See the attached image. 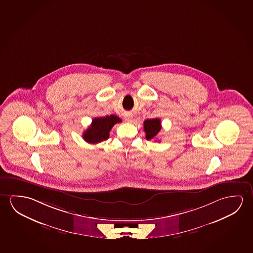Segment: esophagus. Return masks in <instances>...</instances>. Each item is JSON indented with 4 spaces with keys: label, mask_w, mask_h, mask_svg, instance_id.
<instances>
[{
    "label": "esophagus",
    "mask_w": 253,
    "mask_h": 253,
    "mask_svg": "<svg viewBox=\"0 0 253 253\" xmlns=\"http://www.w3.org/2000/svg\"><path fill=\"white\" fill-rule=\"evenodd\" d=\"M125 121H126V122H128V123H132V116H131V115H127V116H126V117H125Z\"/></svg>",
    "instance_id": "obj_1"
}]
</instances>
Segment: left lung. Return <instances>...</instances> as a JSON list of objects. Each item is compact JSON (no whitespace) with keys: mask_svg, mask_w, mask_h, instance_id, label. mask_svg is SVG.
Instances as JSON below:
<instances>
[{"mask_svg":"<svg viewBox=\"0 0 253 253\" xmlns=\"http://www.w3.org/2000/svg\"><path fill=\"white\" fill-rule=\"evenodd\" d=\"M161 129V122L159 118L147 119L144 122V130L147 140L154 139Z\"/></svg>","mask_w":253,"mask_h":253,"instance_id":"8db88e82","label":"left lung"}]
</instances>
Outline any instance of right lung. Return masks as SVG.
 <instances>
[{"label": "right lung", "mask_w": 253, "mask_h": 253, "mask_svg": "<svg viewBox=\"0 0 253 253\" xmlns=\"http://www.w3.org/2000/svg\"><path fill=\"white\" fill-rule=\"evenodd\" d=\"M122 122L119 117L110 115L104 117L93 118L88 128L83 133V139L89 144H98L109 138V131L113 126Z\"/></svg>", "instance_id": "obj_1"}]
</instances>
